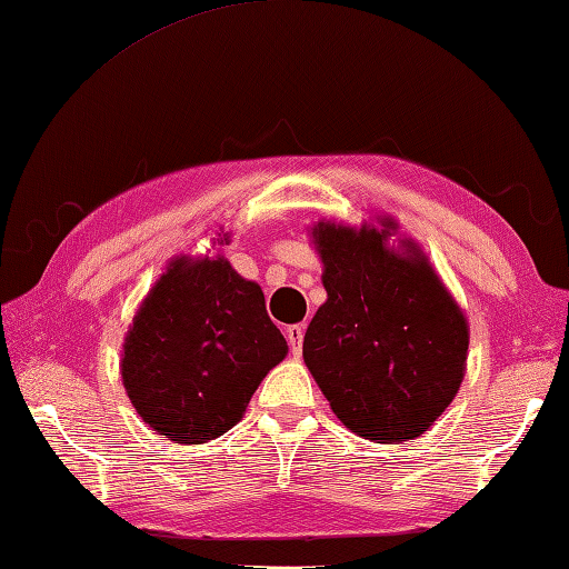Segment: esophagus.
<instances>
[{
    "instance_id": "obj_1",
    "label": "esophagus",
    "mask_w": 569,
    "mask_h": 569,
    "mask_svg": "<svg viewBox=\"0 0 569 569\" xmlns=\"http://www.w3.org/2000/svg\"><path fill=\"white\" fill-rule=\"evenodd\" d=\"M303 335H306V325H291V328H286L288 345H291L293 355H300V349H303Z\"/></svg>"
}]
</instances>
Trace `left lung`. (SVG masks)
Here are the masks:
<instances>
[{
  "label": "left lung",
  "mask_w": 569,
  "mask_h": 569,
  "mask_svg": "<svg viewBox=\"0 0 569 569\" xmlns=\"http://www.w3.org/2000/svg\"><path fill=\"white\" fill-rule=\"evenodd\" d=\"M318 222L328 300L310 320L303 359L335 416L365 440L406 442L426 432L465 379V312L413 241L386 247L396 224Z\"/></svg>",
  "instance_id": "8db88e82"
}]
</instances>
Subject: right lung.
<instances>
[{
	"label": "right lung",
	"mask_w": 569,
	"mask_h": 569,
	"mask_svg": "<svg viewBox=\"0 0 569 569\" xmlns=\"http://www.w3.org/2000/svg\"><path fill=\"white\" fill-rule=\"evenodd\" d=\"M286 352L259 283L241 278L222 257H178L131 322L122 381L149 428L198 445L237 426Z\"/></svg>",
	"instance_id": "right-lung-1"
}]
</instances>
